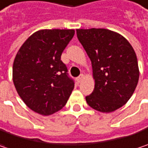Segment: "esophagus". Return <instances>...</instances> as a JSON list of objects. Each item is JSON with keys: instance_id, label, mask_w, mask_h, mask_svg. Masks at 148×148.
I'll use <instances>...</instances> for the list:
<instances>
[{"instance_id": "esophagus-1", "label": "esophagus", "mask_w": 148, "mask_h": 148, "mask_svg": "<svg viewBox=\"0 0 148 148\" xmlns=\"http://www.w3.org/2000/svg\"><path fill=\"white\" fill-rule=\"evenodd\" d=\"M84 74H80V75L77 78V81H78V83L81 82V81L83 80V79H84Z\"/></svg>"}]
</instances>
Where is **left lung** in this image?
Listing matches in <instances>:
<instances>
[{"mask_svg": "<svg viewBox=\"0 0 148 148\" xmlns=\"http://www.w3.org/2000/svg\"><path fill=\"white\" fill-rule=\"evenodd\" d=\"M78 39L90 58L95 89L85 97L100 112L123 106L134 93L139 69L134 49L127 40L105 28L77 29Z\"/></svg>", "mask_w": 148, "mask_h": 148, "instance_id": "1", "label": "left lung"}]
</instances>
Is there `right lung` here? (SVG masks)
<instances>
[{"label":"right lung","mask_w":148,"mask_h":148,"mask_svg":"<svg viewBox=\"0 0 148 148\" xmlns=\"http://www.w3.org/2000/svg\"><path fill=\"white\" fill-rule=\"evenodd\" d=\"M74 29H44L25 41L14 59L12 78L23 102L33 111L49 116L63 108L74 90L61 55Z\"/></svg>","instance_id":"1"}]
</instances>
